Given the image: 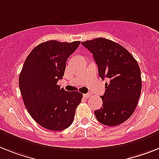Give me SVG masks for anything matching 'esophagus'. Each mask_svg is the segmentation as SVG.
I'll list each match as a JSON object with an SVG mask.
<instances>
[{
  "mask_svg": "<svg viewBox=\"0 0 159 159\" xmlns=\"http://www.w3.org/2000/svg\"><path fill=\"white\" fill-rule=\"evenodd\" d=\"M90 95H91V94H90V93H88V94H83V96H84V97H85V98H89V97H90Z\"/></svg>",
  "mask_w": 159,
  "mask_h": 159,
  "instance_id": "34e87169",
  "label": "esophagus"
}]
</instances>
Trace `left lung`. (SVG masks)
Wrapping results in <instances>:
<instances>
[{
    "mask_svg": "<svg viewBox=\"0 0 159 159\" xmlns=\"http://www.w3.org/2000/svg\"><path fill=\"white\" fill-rule=\"evenodd\" d=\"M93 54L98 75L108 82L101 98L102 107L94 111L96 119L107 126H116L126 121L137 107L141 91V70L127 49L104 38L82 42Z\"/></svg>",
    "mask_w": 159,
    "mask_h": 159,
    "instance_id": "obj_1",
    "label": "left lung"
}]
</instances>
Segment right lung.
<instances>
[{
	"label": "right lung",
	"mask_w": 159,
	"mask_h": 159,
	"mask_svg": "<svg viewBox=\"0 0 159 159\" xmlns=\"http://www.w3.org/2000/svg\"><path fill=\"white\" fill-rule=\"evenodd\" d=\"M80 41L56 40L36 46L26 57L19 75L24 105L39 125L52 131H61L72 125L82 94L66 91L57 85L63 78L66 61Z\"/></svg>",
	"instance_id": "add662e5"
}]
</instances>
